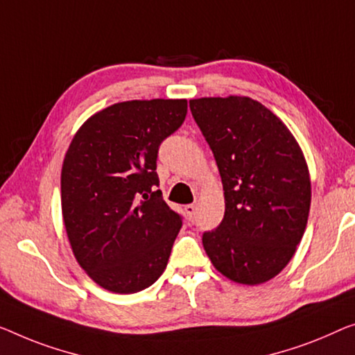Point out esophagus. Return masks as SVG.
Masks as SVG:
<instances>
[{"mask_svg":"<svg viewBox=\"0 0 355 355\" xmlns=\"http://www.w3.org/2000/svg\"><path fill=\"white\" fill-rule=\"evenodd\" d=\"M184 214H187L189 216V220H191L193 216H194V214H196V205L194 204L184 205Z\"/></svg>","mask_w":355,"mask_h":355,"instance_id":"1","label":"esophagus"}]
</instances>
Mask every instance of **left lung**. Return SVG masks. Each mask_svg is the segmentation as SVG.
<instances>
[{"label":"left lung","instance_id":"8db88e82","mask_svg":"<svg viewBox=\"0 0 355 355\" xmlns=\"http://www.w3.org/2000/svg\"><path fill=\"white\" fill-rule=\"evenodd\" d=\"M189 108L225 191V216L204 232V250L232 282H268L292 260L308 225L311 178L303 151L282 119L250 97L193 98Z\"/></svg>","mask_w":355,"mask_h":355}]
</instances>
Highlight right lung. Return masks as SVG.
<instances>
[{
	"label": "right lung",
	"instance_id": "obj_1",
	"mask_svg": "<svg viewBox=\"0 0 355 355\" xmlns=\"http://www.w3.org/2000/svg\"><path fill=\"white\" fill-rule=\"evenodd\" d=\"M184 98L127 100L76 130L62 166V215L71 252L113 293L161 277L182 218L156 189L157 148L184 121Z\"/></svg>",
	"mask_w": 355,
	"mask_h": 355
}]
</instances>
